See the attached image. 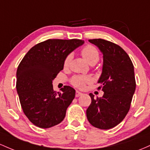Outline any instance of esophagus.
I'll use <instances>...</instances> for the list:
<instances>
[{"mask_svg": "<svg viewBox=\"0 0 150 150\" xmlns=\"http://www.w3.org/2000/svg\"><path fill=\"white\" fill-rule=\"evenodd\" d=\"M83 93H81V92L78 91V90H76V92H75V96L76 97H80L81 96V95H83Z\"/></svg>", "mask_w": 150, "mask_h": 150, "instance_id": "obj_1", "label": "esophagus"}]
</instances>
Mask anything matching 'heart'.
Instances as JSON below:
<instances>
[{
	"mask_svg": "<svg viewBox=\"0 0 150 150\" xmlns=\"http://www.w3.org/2000/svg\"><path fill=\"white\" fill-rule=\"evenodd\" d=\"M81 55L88 64L97 63L99 60V52L97 50L95 47L93 46L88 45L83 47L81 50ZM72 60V55H68L65 59L64 61V66L65 67H68L70 62ZM92 82V78L90 76H82V75H76L72 78V84L74 86L79 88H84L85 85L88 83H90Z\"/></svg>",
	"mask_w": 150,
	"mask_h": 150,
	"instance_id": "1",
	"label": "heart"
}]
</instances>
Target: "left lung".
Returning a JSON list of instances; mask_svg holds the SVG:
<instances>
[{
    "label": "left lung",
    "instance_id": "left-lung-1",
    "mask_svg": "<svg viewBox=\"0 0 150 150\" xmlns=\"http://www.w3.org/2000/svg\"><path fill=\"white\" fill-rule=\"evenodd\" d=\"M89 42L99 48L103 55L102 74L98 83L104 95L94 98L90 93L91 104L86 115L92 125L101 129H109L123 120L130 108L135 91L134 66L129 55L120 46L103 39Z\"/></svg>",
    "mask_w": 150,
    "mask_h": 150
}]
</instances>
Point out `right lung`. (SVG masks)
<instances>
[{"instance_id": "1", "label": "right lung", "mask_w": 150, "mask_h": 150, "mask_svg": "<svg viewBox=\"0 0 150 150\" xmlns=\"http://www.w3.org/2000/svg\"><path fill=\"white\" fill-rule=\"evenodd\" d=\"M84 42L78 39H49L33 46L19 64L16 89L20 103L24 114L35 126L49 128L65 118L75 90L65 85L57 93L52 80L63 69L67 55Z\"/></svg>"}]
</instances>
